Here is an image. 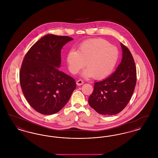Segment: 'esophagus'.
<instances>
[{
    "instance_id": "34e87169",
    "label": "esophagus",
    "mask_w": 158,
    "mask_h": 158,
    "mask_svg": "<svg viewBox=\"0 0 158 158\" xmlns=\"http://www.w3.org/2000/svg\"><path fill=\"white\" fill-rule=\"evenodd\" d=\"M83 84V81H82V80H81V79L78 80V81L76 82V85H78V86L82 85Z\"/></svg>"
}]
</instances>
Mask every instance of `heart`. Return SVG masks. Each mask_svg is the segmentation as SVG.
<instances>
[{
  "label": "heart",
  "mask_w": 158,
  "mask_h": 158,
  "mask_svg": "<svg viewBox=\"0 0 158 158\" xmlns=\"http://www.w3.org/2000/svg\"><path fill=\"white\" fill-rule=\"evenodd\" d=\"M119 57L117 48L102 38H94L82 42L78 48L72 49L67 56L68 68L72 74H77L86 64L83 72L85 77L94 76L96 79L105 78L113 72Z\"/></svg>",
  "instance_id": "heart-1"
}]
</instances>
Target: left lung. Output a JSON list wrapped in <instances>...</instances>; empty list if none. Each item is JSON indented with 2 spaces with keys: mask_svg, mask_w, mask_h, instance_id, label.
I'll list each match as a JSON object with an SVG mask.
<instances>
[{
  "mask_svg": "<svg viewBox=\"0 0 158 158\" xmlns=\"http://www.w3.org/2000/svg\"><path fill=\"white\" fill-rule=\"evenodd\" d=\"M123 57L113 74L94 83L88 102L97 113L112 115L121 112L127 105L136 84V69L132 54L121 43Z\"/></svg>",
  "mask_w": 158,
  "mask_h": 158,
  "instance_id": "1",
  "label": "left lung"
}]
</instances>
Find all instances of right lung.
<instances>
[{
  "label": "right lung",
  "mask_w": 158,
  "mask_h": 158,
  "mask_svg": "<svg viewBox=\"0 0 158 158\" xmlns=\"http://www.w3.org/2000/svg\"><path fill=\"white\" fill-rule=\"evenodd\" d=\"M72 38L48 34L32 45L25 56L19 73L23 95L36 111L44 115L59 112L76 87L75 81L58 69L61 50Z\"/></svg>",
  "instance_id": "obj_1"
}]
</instances>
